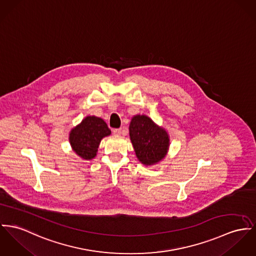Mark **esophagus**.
Wrapping results in <instances>:
<instances>
[{"instance_id": "34e87169", "label": "esophagus", "mask_w": 256, "mask_h": 256, "mask_svg": "<svg viewBox=\"0 0 256 256\" xmlns=\"http://www.w3.org/2000/svg\"><path fill=\"white\" fill-rule=\"evenodd\" d=\"M113 134L115 136H120L122 134V128H115V130H113Z\"/></svg>"}]
</instances>
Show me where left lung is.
<instances>
[{
  "label": "left lung",
  "mask_w": 256,
  "mask_h": 256,
  "mask_svg": "<svg viewBox=\"0 0 256 256\" xmlns=\"http://www.w3.org/2000/svg\"><path fill=\"white\" fill-rule=\"evenodd\" d=\"M130 138L138 160L148 166L160 162L170 148L168 132L146 115H134L130 124Z\"/></svg>",
  "instance_id": "1"
}]
</instances>
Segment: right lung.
<instances>
[{
  "label": "right lung",
  "instance_id": "right-lung-1",
  "mask_svg": "<svg viewBox=\"0 0 256 256\" xmlns=\"http://www.w3.org/2000/svg\"><path fill=\"white\" fill-rule=\"evenodd\" d=\"M110 134L111 130L102 118L86 116L71 130L69 142L80 158L88 160L96 156L101 139Z\"/></svg>",
  "mask_w": 256,
  "mask_h": 256
}]
</instances>
